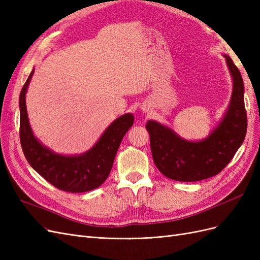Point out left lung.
Returning <instances> with one entry per match:
<instances>
[{
  "instance_id": "1",
  "label": "left lung",
  "mask_w": 260,
  "mask_h": 260,
  "mask_svg": "<svg viewBox=\"0 0 260 260\" xmlns=\"http://www.w3.org/2000/svg\"><path fill=\"white\" fill-rule=\"evenodd\" d=\"M233 78L231 103L223 119L201 142L180 139L171 129L148 120L146 130L156 167L169 179L182 182L201 181L218 175L231 161L246 136L247 116L240 70L224 55Z\"/></svg>"
}]
</instances>
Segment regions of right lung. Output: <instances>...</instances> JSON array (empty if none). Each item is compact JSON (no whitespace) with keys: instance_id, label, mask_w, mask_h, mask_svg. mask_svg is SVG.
Returning <instances> with one entry per match:
<instances>
[{"instance_id":"right-lung-1","label":"right lung","mask_w":260,"mask_h":260,"mask_svg":"<svg viewBox=\"0 0 260 260\" xmlns=\"http://www.w3.org/2000/svg\"><path fill=\"white\" fill-rule=\"evenodd\" d=\"M34 73L35 70L29 75L19 95V138L23 155L30 166L58 190L69 193L94 190L104 183L111 172L121 140L133 124V115L124 114L117 118L98 143L84 154L79 156L55 154L35 138L29 124L26 91Z\"/></svg>"}]
</instances>
